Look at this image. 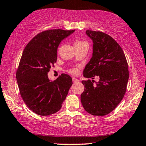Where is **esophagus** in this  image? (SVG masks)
Listing matches in <instances>:
<instances>
[{"mask_svg": "<svg viewBox=\"0 0 146 146\" xmlns=\"http://www.w3.org/2000/svg\"><path fill=\"white\" fill-rule=\"evenodd\" d=\"M72 80H73V83H77V82H79V80L76 78H75V77H73V79H72Z\"/></svg>", "mask_w": 146, "mask_h": 146, "instance_id": "1", "label": "esophagus"}]
</instances>
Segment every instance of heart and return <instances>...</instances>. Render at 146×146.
<instances>
[{"instance_id":"1","label":"heart","mask_w":146,"mask_h":146,"mask_svg":"<svg viewBox=\"0 0 146 146\" xmlns=\"http://www.w3.org/2000/svg\"><path fill=\"white\" fill-rule=\"evenodd\" d=\"M84 41H81V40H77V41L75 42L74 44H77V43H81V42H83ZM69 72L72 75H77L79 72V69L78 68L75 67V68H72L69 71Z\"/></svg>"}]
</instances>
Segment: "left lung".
<instances>
[{
	"label": "left lung",
	"instance_id": "1",
	"mask_svg": "<svg viewBox=\"0 0 146 146\" xmlns=\"http://www.w3.org/2000/svg\"><path fill=\"white\" fill-rule=\"evenodd\" d=\"M93 40V55L83 70V76L91 78L82 81L85 90L81 102L87 112L104 116L112 111L121 102L129 79L128 64L119 44L101 31H86ZM98 76L100 81L93 80Z\"/></svg>",
	"mask_w": 146,
	"mask_h": 146
}]
</instances>
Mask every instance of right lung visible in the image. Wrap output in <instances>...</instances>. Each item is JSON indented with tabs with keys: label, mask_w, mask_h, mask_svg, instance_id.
Listing matches in <instances>:
<instances>
[{
	"label": "right lung",
	"mask_w": 146,
	"mask_h": 146,
	"mask_svg": "<svg viewBox=\"0 0 146 146\" xmlns=\"http://www.w3.org/2000/svg\"><path fill=\"white\" fill-rule=\"evenodd\" d=\"M75 30L50 29L40 33L25 46L16 77L21 96L30 110L39 115H49L62 107L73 84L63 73L50 81L47 73L57 58V48Z\"/></svg>",
	"instance_id": "add662e5"
}]
</instances>
